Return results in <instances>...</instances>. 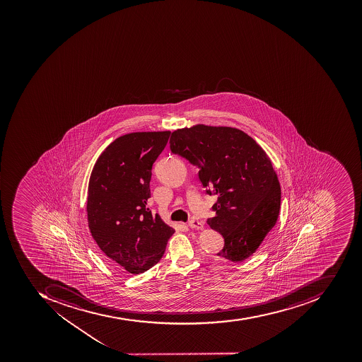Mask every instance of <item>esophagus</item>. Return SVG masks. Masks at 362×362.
Listing matches in <instances>:
<instances>
[{
  "instance_id": "1",
  "label": "esophagus",
  "mask_w": 362,
  "mask_h": 362,
  "mask_svg": "<svg viewBox=\"0 0 362 362\" xmlns=\"http://www.w3.org/2000/svg\"><path fill=\"white\" fill-rule=\"evenodd\" d=\"M188 227L189 228H195V229H203L204 225L200 223V221H195V219H192V221H188L187 223Z\"/></svg>"
}]
</instances>
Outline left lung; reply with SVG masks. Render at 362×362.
I'll use <instances>...</instances> for the list:
<instances>
[{
  "instance_id": "left-lung-1",
  "label": "left lung",
  "mask_w": 362,
  "mask_h": 362,
  "mask_svg": "<svg viewBox=\"0 0 362 362\" xmlns=\"http://www.w3.org/2000/svg\"><path fill=\"white\" fill-rule=\"evenodd\" d=\"M170 149L199 168L209 195H217L208 225L225 239L219 257L240 262L254 255L277 223L281 188L259 144L229 126L196 124L173 132Z\"/></svg>"
}]
</instances>
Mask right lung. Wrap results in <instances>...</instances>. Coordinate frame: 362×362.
Returning <instances> with one entry per match:
<instances>
[{"label": "right lung", "instance_id": "add662e5", "mask_svg": "<svg viewBox=\"0 0 362 362\" xmlns=\"http://www.w3.org/2000/svg\"><path fill=\"white\" fill-rule=\"evenodd\" d=\"M170 132L125 134L102 151L88 182V228L106 259L129 274L151 269L160 260L174 229L153 215L151 166Z\"/></svg>", "mask_w": 362, "mask_h": 362}]
</instances>
